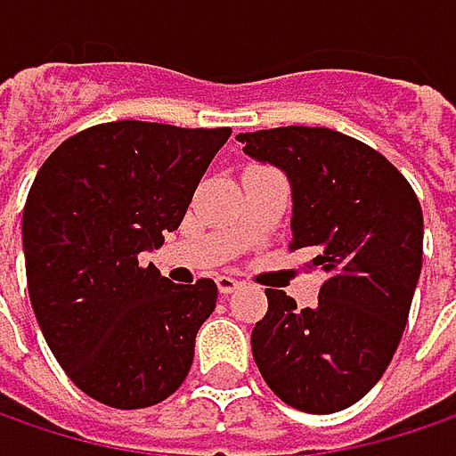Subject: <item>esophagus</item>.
<instances>
[{"label": "esophagus", "mask_w": 456, "mask_h": 456, "mask_svg": "<svg viewBox=\"0 0 456 456\" xmlns=\"http://www.w3.org/2000/svg\"><path fill=\"white\" fill-rule=\"evenodd\" d=\"M216 286H219V294H232L234 289H240L242 283L237 281V279H232V276H216Z\"/></svg>", "instance_id": "esophagus-1"}]
</instances>
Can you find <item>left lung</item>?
Returning <instances> with one entry per match:
<instances>
[{
	"mask_svg": "<svg viewBox=\"0 0 456 456\" xmlns=\"http://www.w3.org/2000/svg\"><path fill=\"white\" fill-rule=\"evenodd\" d=\"M242 151L291 188V250L325 273L317 305L268 289L253 328L265 385L305 413H335L379 382L403 338L423 260V211L408 180L362 142L330 128L237 134Z\"/></svg>",
	"mask_w": 456,
	"mask_h": 456,
	"instance_id": "8db88e82",
	"label": "left lung"
}]
</instances>
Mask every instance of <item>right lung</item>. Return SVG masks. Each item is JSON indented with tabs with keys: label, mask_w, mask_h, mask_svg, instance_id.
I'll use <instances>...</instances> for the list:
<instances>
[{
	"label": "right lung",
	"mask_w": 456,
	"mask_h": 456,
	"mask_svg": "<svg viewBox=\"0 0 456 456\" xmlns=\"http://www.w3.org/2000/svg\"><path fill=\"white\" fill-rule=\"evenodd\" d=\"M229 134L102 123L67 139L36 175L22 211L33 312L69 379L102 405H157L191 371L216 283L175 286L139 257L180 227Z\"/></svg>",
	"instance_id": "right-lung-1"
}]
</instances>
